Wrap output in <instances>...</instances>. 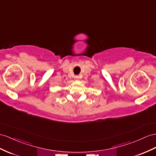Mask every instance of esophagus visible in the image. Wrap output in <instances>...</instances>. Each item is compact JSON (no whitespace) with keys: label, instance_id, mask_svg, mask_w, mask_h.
<instances>
[{"label":"esophagus","instance_id":"34e87169","mask_svg":"<svg viewBox=\"0 0 156 156\" xmlns=\"http://www.w3.org/2000/svg\"><path fill=\"white\" fill-rule=\"evenodd\" d=\"M79 78H80V76H74V79L76 80H78Z\"/></svg>","mask_w":156,"mask_h":156}]
</instances>
